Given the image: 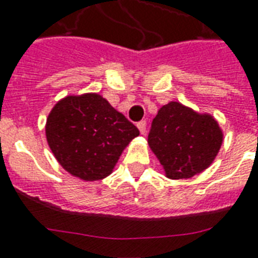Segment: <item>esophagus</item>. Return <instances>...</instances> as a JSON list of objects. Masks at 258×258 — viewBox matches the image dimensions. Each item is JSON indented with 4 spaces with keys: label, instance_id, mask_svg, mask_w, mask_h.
I'll return each instance as SVG.
<instances>
[{
    "label": "esophagus",
    "instance_id": "esophagus-1",
    "mask_svg": "<svg viewBox=\"0 0 258 258\" xmlns=\"http://www.w3.org/2000/svg\"><path fill=\"white\" fill-rule=\"evenodd\" d=\"M137 127H139V131L141 135H145L146 132V121H140L137 122Z\"/></svg>",
    "mask_w": 258,
    "mask_h": 258
}]
</instances>
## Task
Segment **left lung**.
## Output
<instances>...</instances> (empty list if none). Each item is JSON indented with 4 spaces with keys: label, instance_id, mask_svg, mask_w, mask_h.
Masks as SVG:
<instances>
[{
    "label": "left lung",
    "instance_id": "8db88e82",
    "mask_svg": "<svg viewBox=\"0 0 258 258\" xmlns=\"http://www.w3.org/2000/svg\"><path fill=\"white\" fill-rule=\"evenodd\" d=\"M148 144L173 180L190 178L209 166L222 144V132L211 114L169 102L154 117Z\"/></svg>",
    "mask_w": 258,
    "mask_h": 258
}]
</instances>
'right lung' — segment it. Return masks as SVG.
<instances>
[{"label":"right lung","instance_id":"1","mask_svg":"<svg viewBox=\"0 0 258 258\" xmlns=\"http://www.w3.org/2000/svg\"><path fill=\"white\" fill-rule=\"evenodd\" d=\"M46 140L57 161L72 176L102 180L113 172L139 129L96 93L68 96L46 119Z\"/></svg>","mask_w":258,"mask_h":258}]
</instances>
